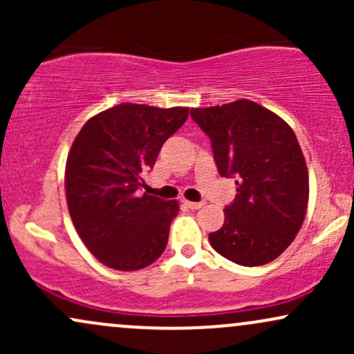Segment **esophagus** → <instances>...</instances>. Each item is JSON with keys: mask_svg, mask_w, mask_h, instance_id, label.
<instances>
[{"mask_svg": "<svg viewBox=\"0 0 354 354\" xmlns=\"http://www.w3.org/2000/svg\"><path fill=\"white\" fill-rule=\"evenodd\" d=\"M183 203H185V205L188 206L189 209H200V208H203V206H205V203H203V201H188V200H185Z\"/></svg>", "mask_w": 354, "mask_h": 354, "instance_id": "obj_1", "label": "esophagus"}]
</instances>
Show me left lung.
<instances>
[{"instance_id": "obj_1", "label": "left lung", "mask_w": 354, "mask_h": 354, "mask_svg": "<svg viewBox=\"0 0 354 354\" xmlns=\"http://www.w3.org/2000/svg\"><path fill=\"white\" fill-rule=\"evenodd\" d=\"M209 136L221 176L236 178V198L209 245L230 261L261 266L293 243L304 221L310 181L291 126L250 100L191 108Z\"/></svg>"}]
</instances>
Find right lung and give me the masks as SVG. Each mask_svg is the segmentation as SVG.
<instances>
[{"label":"right lung","instance_id":"add662e5","mask_svg":"<svg viewBox=\"0 0 354 354\" xmlns=\"http://www.w3.org/2000/svg\"><path fill=\"white\" fill-rule=\"evenodd\" d=\"M188 111L121 103L89 118L73 141L64 171L68 209L81 241L104 266L136 271L163 254L180 206L140 188Z\"/></svg>","mask_w":354,"mask_h":354}]
</instances>
